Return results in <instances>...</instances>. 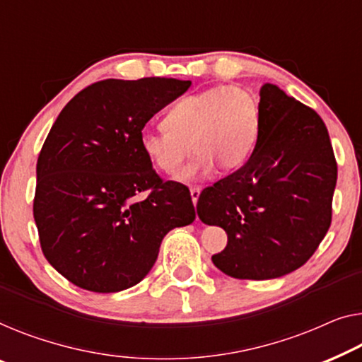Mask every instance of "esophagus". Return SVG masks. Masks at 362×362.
Returning <instances> with one entry per match:
<instances>
[{"mask_svg":"<svg viewBox=\"0 0 362 362\" xmlns=\"http://www.w3.org/2000/svg\"><path fill=\"white\" fill-rule=\"evenodd\" d=\"M199 193H202V188H199V187H190V195H192L193 204H197L198 198H199Z\"/></svg>","mask_w":362,"mask_h":362,"instance_id":"esophagus-1","label":"esophagus"}]
</instances>
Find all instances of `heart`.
Wrapping results in <instances>:
<instances>
[{
    "label": "heart",
    "mask_w": 362,
    "mask_h": 362,
    "mask_svg": "<svg viewBox=\"0 0 362 362\" xmlns=\"http://www.w3.org/2000/svg\"><path fill=\"white\" fill-rule=\"evenodd\" d=\"M260 134V107L240 86H218L180 99L164 117L163 128H144L139 146L156 169L175 175L198 153L183 180L209 175L216 165L229 172L247 163Z\"/></svg>",
    "instance_id": "b5f03b06"
}]
</instances>
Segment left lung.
I'll list each match as a JSON object with an SVG mask.
<instances>
[{
	"label": "left lung",
	"mask_w": 362,
	"mask_h": 362,
	"mask_svg": "<svg viewBox=\"0 0 362 362\" xmlns=\"http://www.w3.org/2000/svg\"><path fill=\"white\" fill-rule=\"evenodd\" d=\"M260 134L239 170L204 188L197 211L228 245L211 260L237 279H272L300 268L332 224L338 167L314 109L278 86L260 89Z\"/></svg>",
	"instance_id": "1"
}]
</instances>
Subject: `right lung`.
<instances>
[{"instance_id": "obj_1", "label": "right lung", "mask_w": 362, "mask_h": 362, "mask_svg": "<svg viewBox=\"0 0 362 362\" xmlns=\"http://www.w3.org/2000/svg\"><path fill=\"white\" fill-rule=\"evenodd\" d=\"M192 81L104 79L64 105L37 159L34 219L42 252L68 281L93 293L138 284L160 242L193 223L190 192L164 182L139 134Z\"/></svg>"}]
</instances>
